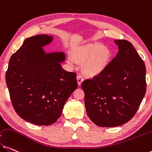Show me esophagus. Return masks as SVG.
<instances>
[{"instance_id":"esophagus-1","label":"esophagus","mask_w":152,"mask_h":152,"mask_svg":"<svg viewBox=\"0 0 152 152\" xmlns=\"http://www.w3.org/2000/svg\"><path fill=\"white\" fill-rule=\"evenodd\" d=\"M77 83L79 86H81V83L83 82V77L81 75H78L77 77Z\"/></svg>"}]
</instances>
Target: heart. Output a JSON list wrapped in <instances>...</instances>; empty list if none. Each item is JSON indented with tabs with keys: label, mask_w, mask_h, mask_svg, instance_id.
<instances>
[{
	"label": "heart",
	"mask_w": 152,
	"mask_h": 152,
	"mask_svg": "<svg viewBox=\"0 0 152 152\" xmlns=\"http://www.w3.org/2000/svg\"><path fill=\"white\" fill-rule=\"evenodd\" d=\"M69 64H81L84 75L93 77L101 74L109 66L112 58L109 48L101 43H94L79 46L71 51Z\"/></svg>",
	"instance_id": "obj_1"
}]
</instances>
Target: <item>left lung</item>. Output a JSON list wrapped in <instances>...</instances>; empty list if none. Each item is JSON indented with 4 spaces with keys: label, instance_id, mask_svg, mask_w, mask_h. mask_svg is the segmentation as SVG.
Listing matches in <instances>:
<instances>
[{
    "label": "left lung",
    "instance_id": "8db88e82",
    "mask_svg": "<svg viewBox=\"0 0 152 152\" xmlns=\"http://www.w3.org/2000/svg\"><path fill=\"white\" fill-rule=\"evenodd\" d=\"M118 53L105 71L81 83L90 119L100 127L124 124L136 113L146 91V69L134 47L114 40Z\"/></svg>",
    "mask_w": 152,
    "mask_h": 152
}]
</instances>
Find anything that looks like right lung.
<instances>
[{
	"instance_id": "add662e5",
	"label": "right lung",
	"mask_w": 152,
	"mask_h": 152,
	"mask_svg": "<svg viewBox=\"0 0 152 152\" xmlns=\"http://www.w3.org/2000/svg\"><path fill=\"white\" fill-rule=\"evenodd\" d=\"M47 34L29 37L11 57L6 83L13 107L24 120L49 126L61 115L65 102L77 88V74L64 71L62 52L47 53L53 41Z\"/></svg>"
}]
</instances>
